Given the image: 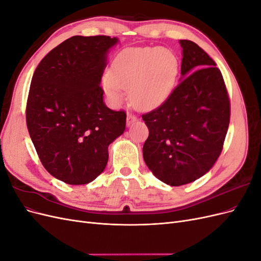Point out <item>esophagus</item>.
<instances>
[{
	"label": "esophagus",
	"mask_w": 261,
	"mask_h": 261,
	"mask_svg": "<svg viewBox=\"0 0 261 261\" xmlns=\"http://www.w3.org/2000/svg\"><path fill=\"white\" fill-rule=\"evenodd\" d=\"M137 120V116L134 114V113H128L127 114V125L129 126L130 124H133L134 122H135Z\"/></svg>",
	"instance_id": "1"
}]
</instances>
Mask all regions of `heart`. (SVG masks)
<instances>
[{
	"instance_id": "heart-1",
	"label": "heart",
	"mask_w": 261,
	"mask_h": 261,
	"mask_svg": "<svg viewBox=\"0 0 261 261\" xmlns=\"http://www.w3.org/2000/svg\"><path fill=\"white\" fill-rule=\"evenodd\" d=\"M179 70L177 58L162 48H128L114 60L111 73L103 78L110 103L120 106L129 90L134 105L140 109L160 106L174 88Z\"/></svg>"
}]
</instances>
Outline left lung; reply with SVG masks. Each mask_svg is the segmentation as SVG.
I'll return each instance as SVG.
<instances>
[{
    "label": "left lung",
    "mask_w": 261,
    "mask_h": 261,
    "mask_svg": "<svg viewBox=\"0 0 261 261\" xmlns=\"http://www.w3.org/2000/svg\"><path fill=\"white\" fill-rule=\"evenodd\" d=\"M179 43L183 80L161 106L141 115L149 129L144 160L171 186L191 183L213 167L231 116L230 98L216 62L195 42Z\"/></svg>",
    "instance_id": "8db88e82"
}]
</instances>
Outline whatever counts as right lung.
Segmentation results:
<instances>
[{
	"instance_id": "obj_1",
	"label": "right lung",
	"mask_w": 261,
	"mask_h": 261,
	"mask_svg": "<svg viewBox=\"0 0 261 261\" xmlns=\"http://www.w3.org/2000/svg\"><path fill=\"white\" fill-rule=\"evenodd\" d=\"M109 36H74L39 63L31 80L26 122L44 169L70 185L88 184L103 172L109 145L126 127V112L103 102L101 77Z\"/></svg>"
}]
</instances>
